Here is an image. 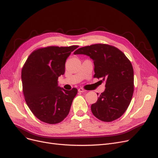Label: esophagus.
Instances as JSON below:
<instances>
[{
    "label": "esophagus",
    "instance_id": "1",
    "mask_svg": "<svg viewBox=\"0 0 158 158\" xmlns=\"http://www.w3.org/2000/svg\"><path fill=\"white\" fill-rule=\"evenodd\" d=\"M78 92H81V93H84V92H86V91H85L84 89H83V88H79L78 89Z\"/></svg>",
    "mask_w": 158,
    "mask_h": 158
}]
</instances>
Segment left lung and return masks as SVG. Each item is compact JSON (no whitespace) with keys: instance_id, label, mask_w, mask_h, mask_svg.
I'll return each mask as SVG.
<instances>
[{"instance_id":"left-lung-1","label":"left lung","mask_w":158,"mask_h":158,"mask_svg":"<svg viewBox=\"0 0 158 158\" xmlns=\"http://www.w3.org/2000/svg\"><path fill=\"white\" fill-rule=\"evenodd\" d=\"M74 54L89 56L94 61V77L106 82V89L91 106L94 115L104 122L121 117L130 104L134 92V71L130 60L122 51L106 44L81 47Z\"/></svg>"}]
</instances>
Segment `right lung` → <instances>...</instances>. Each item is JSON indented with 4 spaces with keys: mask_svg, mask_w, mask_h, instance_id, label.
<instances>
[{
    "mask_svg": "<svg viewBox=\"0 0 158 158\" xmlns=\"http://www.w3.org/2000/svg\"><path fill=\"white\" fill-rule=\"evenodd\" d=\"M78 46H51L33 51L22 70L23 93L33 114L40 121L56 124L68 115L78 90L58 85L65 71V62Z\"/></svg>",
    "mask_w": 158,
    "mask_h": 158,
    "instance_id": "right-lung-1",
    "label": "right lung"
}]
</instances>
